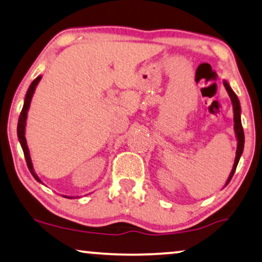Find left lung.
Here are the masks:
<instances>
[{"instance_id":"obj_1","label":"left lung","mask_w":262,"mask_h":262,"mask_svg":"<svg viewBox=\"0 0 262 262\" xmlns=\"http://www.w3.org/2000/svg\"><path fill=\"white\" fill-rule=\"evenodd\" d=\"M224 85L226 88V91H227L229 97H231L232 100V103H233V109H234V129H235L236 133V138H237V148H236V156H235V161H234V166H233V169L231 171V175H229L227 183L231 181V179L233 178L234 173H235V169H236V166L237 163H239V160H240V156L243 154L244 151V143H245V135H244V128H243V124H241V118H240V102H239V99H237V96L235 95V93L232 91V88L229 87V84L227 82H224Z\"/></svg>"}]
</instances>
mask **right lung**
I'll use <instances>...</instances> for the list:
<instances>
[{
  "label": "right lung",
  "instance_id": "add662e5",
  "mask_svg": "<svg viewBox=\"0 0 262 262\" xmlns=\"http://www.w3.org/2000/svg\"><path fill=\"white\" fill-rule=\"evenodd\" d=\"M41 80V76H37L36 79H35L33 82H31L30 87L28 89V92H27V95H26V99H25V104H23V108L21 111V114H19V118H18V124H17V136H18V140H19V143H21L22 146V149H23V154H25V158H26V161H27V166H28V168L30 170V173L33 177L36 179L38 182H41L40 179L36 174H35L34 171V167H33V163H31V159H30V155H29V149H28V146H27V140H26V136H25V130H26V120H27V113H28V109L30 106V101H31V97H33V94L35 92V88H36V85L38 82Z\"/></svg>",
  "mask_w": 262,
  "mask_h": 262
}]
</instances>
